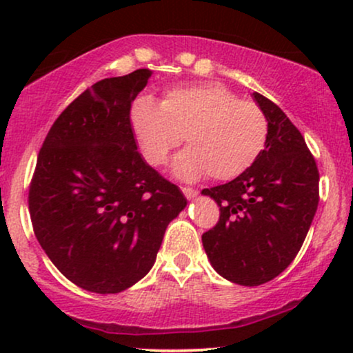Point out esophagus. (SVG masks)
Listing matches in <instances>:
<instances>
[{"mask_svg":"<svg viewBox=\"0 0 353 353\" xmlns=\"http://www.w3.org/2000/svg\"><path fill=\"white\" fill-rule=\"evenodd\" d=\"M181 190H182V194L188 197V199H192V197L197 196V190L192 189V188H181Z\"/></svg>","mask_w":353,"mask_h":353,"instance_id":"1","label":"esophagus"}]
</instances>
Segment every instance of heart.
<instances>
[{
	"label": "heart",
	"mask_w": 353,
	"mask_h": 353,
	"mask_svg": "<svg viewBox=\"0 0 353 353\" xmlns=\"http://www.w3.org/2000/svg\"><path fill=\"white\" fill-rule=\"evenodd\" d=\"M131 129L145 163L161 168L184 136L189 148L176 172L196 179L209 172L228 181L252 168L269 139V119L254 101L239 99L222 83L174 86L159 103L139 98L131 108Z\"/></svg>",
	"instance_id": "heart-1"
}]
</instances>
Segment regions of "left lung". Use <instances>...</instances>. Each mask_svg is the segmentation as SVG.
I'll list each match as a JSON object with an SVG mask.
<instances>
[{
	"label": "left lung",
	"instance_id": "8db88e82",
	"mask_svg": "<svg viewBox=\"0 0 353 353\" xmlns=\"http://www.w3.org/2000/svg\"><path fill=\"white\" fill-rule=\"evenodd\" d=\"M269 119V139L252 168L204 189L217 202V224L202 234L210 264L239 285H261L283 272L309 232L319 205V169L305 139L277 104L254 92Z\"/></svg>",
	"mask_w": 353,
	"mask_h": 353
}]
</instances>
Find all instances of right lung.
I'll list each match as a JSON object with an SVG mask.
<instances>
[{"instance_id":"1","label":"right lung","mask_w":353,"mask_h":353,"mask_svg":"<svg viewBox=\"0 0 353 353\" xmlns=\"http://www.w3.org/2000/svg\"><path fill=\"white\" fill-rule=\"evenodd\" d=\"M151 71L101 79L51 125L30 184L34 236L81 289L117 294L151 270L165 228L188 201L145 164L131 106Z\"/></svg>"}]
</instances>
